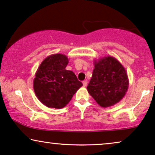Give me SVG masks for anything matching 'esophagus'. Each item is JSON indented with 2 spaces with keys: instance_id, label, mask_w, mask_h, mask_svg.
Listing matches in <instances>:
<instances>
[{
  "instance_id": "esophagus-1",
  "label": "esophagus",
  "mask_w": 155,
  "mask_h": 155,
  "mask_svg": "<svg viewBox=\"0 0 155 155\" xmlns=\"http://www.w3.org/2000/svg\"><path fill=\"white\" fill-rule=\"evenodd\" d=\"M87 84H88L87 80H84V81H83V86H84V87H86V86H87Z\"/></svg>"
}]
</instances>
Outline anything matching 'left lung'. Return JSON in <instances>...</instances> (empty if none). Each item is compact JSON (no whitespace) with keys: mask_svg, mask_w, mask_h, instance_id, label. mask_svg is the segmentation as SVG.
<instances>
[{"mask_svg":"<svg viewBox=\"0 0 155 155\" xmlns=\"http://www.w3.org/2000/svg\"><path fill=\"white\" fill-rule=\"evenodd\" d=\"M128 86L127 72L117 59L111 56L94 59V69L87 90L99 106H114L125 96Z\"/></svg>","mask_w":155,"mask_h":155,"instance_id":"1","label":"left lung"}]
</instances>
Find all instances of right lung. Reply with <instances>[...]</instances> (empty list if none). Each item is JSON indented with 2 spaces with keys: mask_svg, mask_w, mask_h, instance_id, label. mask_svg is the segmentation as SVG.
Returning a JSON list of instances; mask_svg holds the SVG:
<instances>
[{
  "mask_svg": "<svg viewBox=\"0 0 155 155\" xmlns=\"http://www.w3.org/2000/svg\"><path fill=\"white\" fill-rule=\"evenodd\" d=\"M69 59L62 54L49 55L35 73L33 88L40 101L48 108H62L83 86L73 71L65 69Z\"/></svg>",
  "mask_w": 155,
  "mask_h": 155,
  "instance_id": "add662e5",
  "label": "right lung"
}]
</instances>
